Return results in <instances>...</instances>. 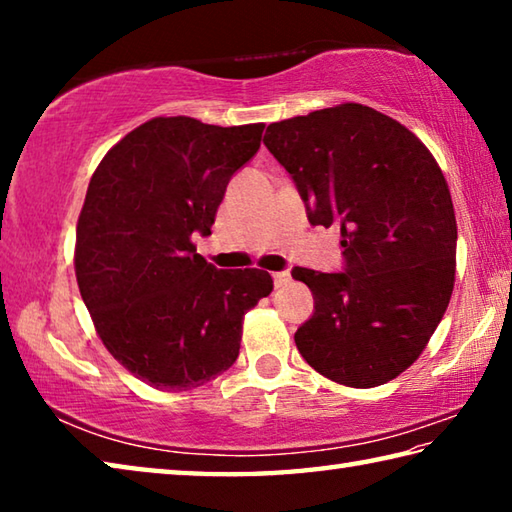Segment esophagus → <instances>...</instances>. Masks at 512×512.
<instances>
[{"instance_id":"obj_1","label":"esophagus","mask_w":512,"mask_h":512,"mask_svg":"<svg viewBox=\"0 0 512 512\" xmlns=\"http://www.w3.org/2000/svg\"><path fill=\"white\" fill-rule=\"evenodd\" d=\"M273 282H275V287H284V284L291 282V273L289 271H277V273H273Z\"/></svg>"}]
</instances>
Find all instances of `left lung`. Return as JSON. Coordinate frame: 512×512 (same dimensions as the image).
<instances>
[{
	"label": "left lung",
	"instance_id": "1",
	"mask_svg": "<svg viewBox=\"0 0 512 512\" xmlns=\"http://www.w3.org/2000/svg\"><path fill=\"white\" fill-rule=\"evenodd\" d=\"M311 225H339L343 271L296 266L314 316L296 345L320 375L352 388L395 379L420 357L454 289L456 216L427 146L361 103L266 128Z\"/></svg>",
	"mask_w": 512,
	"mask_h": 512
}]
</instances>
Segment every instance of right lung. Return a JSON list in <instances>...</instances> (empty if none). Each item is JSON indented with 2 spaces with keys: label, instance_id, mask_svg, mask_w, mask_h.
<instances>
[{
  "label": "right lung",
  "instance_id": "right-lung-1",
  "mask_svg": "<svg viewBox=\"0 0 512 512\" xmlns=\"http://www.w3.org/2000/svg\"><path fill=\"white\" fill-rule=\"evenodd\" d=\"M264 124L155 117L94 171L76 225V282L103 345L158 391H189L239 357L244 314L273 291L259 268L225 271L196 253L230 178Z\"/></svg>",
  "mask_w": 512,
  "mask_h": 512
}]
</instances>
